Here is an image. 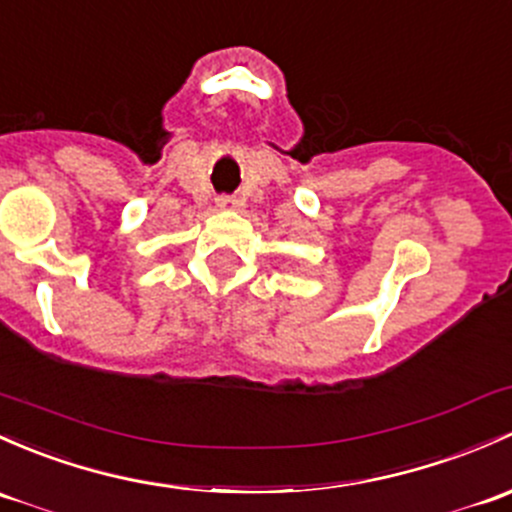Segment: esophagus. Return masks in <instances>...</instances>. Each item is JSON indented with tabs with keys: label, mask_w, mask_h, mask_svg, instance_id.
Wrapping results in <instances>:
<instances>
[{
	"label": "esophagus",
	"mask_w": 512,
	"mask_h": 512,
	"mask_svg": "<svg viewBox=\"0 0 512 512\" xmlns=\"http://www.w3.org/2000/svg\"><path fill=\"white\" fill-rule=\"evenodd\" d=\"M238 198L235 196H218V206L223 208V211H233V208H238Z\"/></svg>",
	"instance_id": "esophagus-1"
}]
</instances>
